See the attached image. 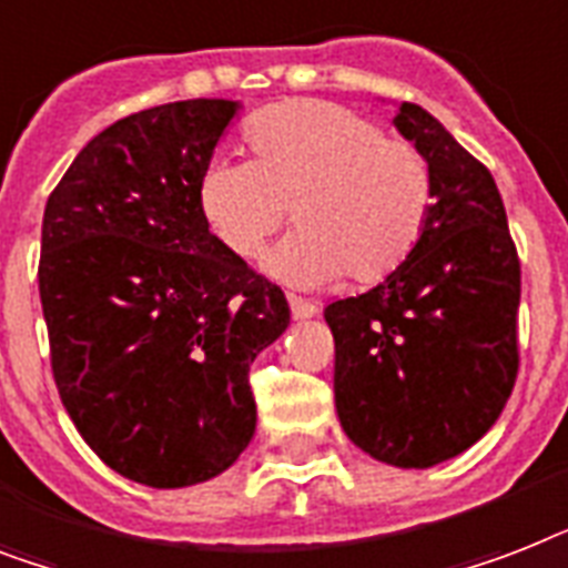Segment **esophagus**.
I'll use <instances>...</instances> for the list:
<instances>
[{
  "label": "esophagus",
  "instance_id": "esophagus-1",
  "mask_svg": "<svg viewBox=\"0 0 568 568\" xmlns=\"http://www.w3.org/2000/svg\"><path fill=\"white\" fill-rule=\"evenodd\" d=\"M288 306H292L294 321H308V317L317 315V306H315V303H312V300L294 297V294H288Z\"/></svg>",
  "mask_w": 568,
  "mask_h": 568
}]
</instances>
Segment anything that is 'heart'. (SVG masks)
Listing matches in <instances>:
<instances>
[{"label": "heart", "instance_id": "b5f03b06", "mask_svg": "<svg viewBox=\"0 0 568 568\" xmlns=\"http://www.w3.org/2000/svg\"><path fill=\"white\" fill-rule=\"evenodd\" d=\"M244 140L253 160L215 156L197 180V210L210 233L239 260H256L285 210L297 233L265 271L300 288L349 276L388 280L417 251L435 206V180L414 145L388 140L379 124L317 99L260 110Z\"/></svg>", "mask_w": 568, "mask_h": 568}]
</instances>
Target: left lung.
<instances>
[{"mask_svg":"<svg viewBox=\"0 0 568 568\" xmlns=\"http://www.w3.org/2000/svg\"><path fill=\"white\" fill-rule=\"evenodd\" d=\"M394 128L432 169V219L403 268L324 317L341 428L382 464L428 469L481 440L514 390L519 260L476 156L419 104Z\"/></svg>","mask_w":568,"mask_h":568,"instance_id":"obj_1","label":"left lung"}]
</instances>
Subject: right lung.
<instances>
[{
    "instance_id": "1",
    "label": "right lung",
    "mask_w": 568,
    "mask_h": 568,
    "mask_svg": "<svg viewBox=\"0 0 568 568\" xmlns=\"http://www.w3.org/2000/svg\"><path fill=\"white\" fill-rule=\"evenodd\" d=\"M239 110L189 99L119 119L45 204L37 280L63 408L110 469L156 490L236 464L256 432L251 364L292 321L197 210Z\"/></svg>"
}]
</instances>
